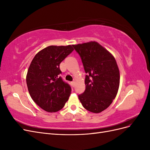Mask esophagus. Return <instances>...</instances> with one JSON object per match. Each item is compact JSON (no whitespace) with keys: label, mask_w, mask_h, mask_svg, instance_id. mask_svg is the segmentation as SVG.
<instances>
[{"label":"esophagus","mask_w":150,"mask_h":150,"mask_svg":"<svg viewBox=\"0 0 150 150\" xmlns=\"http://www.w3.org/2000/svg\"><path fill=\"white\" fill-rule=\"evenodd\" d=\"M74 84H75V81H72V82H71V85H72V87H74Z\"/></svg>","instance_id":"1"}]
</instances>
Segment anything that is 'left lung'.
<instances>
[{
  "label": "left lung",
  "mask_w": 150,
  "mask_h": 150,
  "mask_svg": "<svg viewBox=\"0 0 150 150\" xmlns=\"http://www.w3.org/2000/svg\"><path fill=\"white\" fill-rule=\"evenodd\" d=\"M82 61L86 89L78 95L83 107L99 113L110 106L120 86V71L115 57L97 42L73 45Z\"/></svg>",
  "instance_id": "8db88e82"
}]
</instances>
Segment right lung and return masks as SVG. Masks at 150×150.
<instances>
[{
    "instance_id": "obj_1",
    "label": "right lung",
    "mask_w": 150,
    "mask_h": 150,
    "mask_svg": "<svg viewBox=\"0 0 150 150\" xmlns=\"http://www.w3.org/2000/svg\"><path fill=\"white\" fill-rule=\"evenodd\" d=\"M72 46H50L39 51L32 61L26 83L33 101L47 112L61 110L71 94V86L59 76V65L73 51Z\"/></svg>"
}]
</instances>
